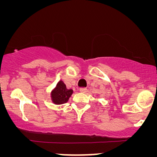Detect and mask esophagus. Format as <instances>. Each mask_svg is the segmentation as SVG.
Segmentation results:
<instances>
[{"instance_id":"1","label":"esophagus","mask_w":157,"mask_h":157,"mask_svg":"<svg viewBox=\"0 0 157 157\" xmlns=\"http://www.w3.org/2000/svg\"><path fill=\"white\" fill-rule=\"evenodd\" d=\"M86 88H80L79 89V91H80L81 92H82V93H85V92H86Z\"/></svg>"}]
</instances>
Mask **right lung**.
I'll return each instance as SVG.
<instances>
[{
    "label": "right lung",
    "instance_id": "1",
    "mask_svg": "<svg viewBox=\"0 0 157 157\" xmlns=\"http://www.w3.org/2000/svg\"><path fill=\"white\" fill-rule=\"evenodd\" d=\"M73 94L72 90H67L63 81H59L51 92V99L53 103L61 105L68 101Z\"/></svg>",
    "mask_w": 157,
    "mask_h": 157
}]
</instances>
